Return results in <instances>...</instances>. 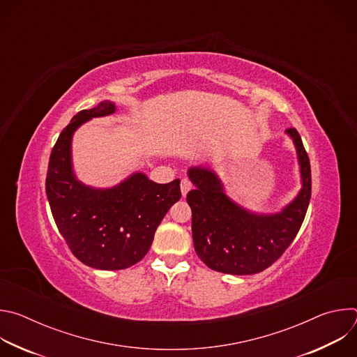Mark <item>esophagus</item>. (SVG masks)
Instances as JSON below:
<instances>
[{"instance_id": "obj_1", "label": "esophagus", "mask_w": 357, "mask_h": 357, "mask_svg": "<svg viewBox=\"0 0 357 357\" xmlns=\"http://www.w3.org/2000/svg\"><path fill=\"white\" fill-rule=\"evenodd\" d=\"M190 189H192V182H190L188 178H183V179L181 181V192H182V196L185 197Z\"/></svg>"}]
</instances>
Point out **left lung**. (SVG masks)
Segmentation results:
<instances>
[{"instance_id":"left-lung-1","label":"left lung","mask_w":357,"mask_h":357,"mask_svg":"<svg viewBox=\"0 0 357 357\" xmlns=\"http://www.w3.org/2000/svg\"><path fill=\"white\" fill-rule=\"evenodd\" d=\"M285 134L295 146L301 189L280 212L263 213L241 206L209 167L188 169L195 185L186 195L193 245L209 268L233 275L261 273L281 257L299 231L311 199V165L298 131L288 128Z\"/></svg>"}]
</instances>
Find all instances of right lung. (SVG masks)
<instances>
[{
    "label": "right lung",
    "mask_w": 357,
    "mask_h": 357,
    "mask_svg": "<svg viewBox=\"0 0 357 357\" xmlns=\"http://www.w3.org/2000/svg\"><path fill=\"white\" fill-rule=\"evenodd\" d=\"M117 112L103 100L79 112L61 132L49 158L46 195L55 223L83 264L97 270H124L144 259L169 208L181 197V181L157 183L132 172L110 188L83 183L73 168V135L84 123Z\"/></svg>",
    "instance_id": "obj_1"
}]
</instances>
